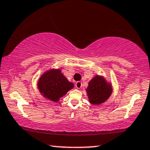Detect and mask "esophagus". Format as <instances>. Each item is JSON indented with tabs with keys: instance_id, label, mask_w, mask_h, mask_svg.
<instances>
[{
	"instance_id": "esophagus-1",
	"label": "esophagus",
	"mask_w": 150,
	"mask_h": 150,
	"mask_svg": "<svg viewBox=\"0 0 150 150\" xmlns=\"http://www.w3.org/2000/svg\"><path fill=\"white\" fill-rule=\"evenodd\" d=\"M75 86H76L77 88H81V86H82V84H81V81H77L76 84H75Z\"/></svg>"
}]
</instances>
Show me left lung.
I'll return each mask as SVG.
<instances>
[{"label":"left lung","instance_id":"1","mask_svg":"<svg viewBox=\"0 0 150 150\" xmlns=\"http://www.w3.org/2000/svg\"><path fill=\"white\" fill-rule=\"evenodd\" d=\"M88 101L91 105H99L109 99L113 92L111 83L102 75H96L89 81L86 88Z\"/></svg>","mask_w":150,"mask_h":150}]
</instances>
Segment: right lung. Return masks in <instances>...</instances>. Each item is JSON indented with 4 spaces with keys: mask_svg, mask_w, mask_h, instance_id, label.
Wrapping results in <instances>:
<instances>
[{
    "mask_svg": "<svg viewBox=\"0 0 150 150\" xmlns=\"http://www.w3.org/2000/svg\"><path fill=\"white\" fill-rule=\"evenodd\" d=\"M37 86L45 98L57 102L68 91L74 88V84L66 79L59 69H51L41 75Z\"/></svg>",
    "mask_w": 150,
    "mask_h": 150,
    "instance_id": "1",
    "label": "right lung"
}]
</instances>
